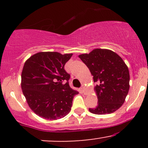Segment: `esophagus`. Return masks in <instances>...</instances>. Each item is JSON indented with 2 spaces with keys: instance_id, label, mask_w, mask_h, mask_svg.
<instances>
[{
  "instance_id": "esophagus-1",
  "label": "esophagus",
  "mask_w": 148,
  "mask_h": 148,
  "mask_svg": "<svg viewBox=\"0 0 148 148\" xmlns=\"http://www.w3.org/2000/svg\"><path fill=\"white\" fill-rule=\"evenodd\" d=\"M81 90L84 93V95H87V89H86V88L84 86H83L82 88H81Z\"/></svg>"
}]
</instances>
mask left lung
I'll use <instances>...</instances> for the list:
<instances>
[{"mask_svg": "<svg viewBox=\"0 0 148 148\" xmlns=\"http://www.w3.org/2000/svg\"><path fill=\"white\" fill-rule=\"evenodd\" d=\"M90 69L98 99L95 108H89L97 115L112 113L125 102L130 90V72L123 58L113 51L95 49L79 56Z\"/></svg>", "mask_w": 148, "mask_h": 148, "instance_id": "1", "label": "left lung"}]
</instances>
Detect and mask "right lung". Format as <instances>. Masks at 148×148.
Masks as SVG:
<instances>
[{"instance_id": "obj_1", "label": "right lung", "mask_w": 148, "mask_h": 148, "mask_svg": "<svg viewBox=\"0 0 148 148\" xmlns=\"http://www.w3.org/2000/svg\"><path fill=\"white\" fill-rule=\"evenodd\" d=\"M72 53L39 52L27 59L21 72V86L27 103L35 114L56 120L71 111L79 92L72 89L64 66ZM67 83L63 84V81Z\"/></svg>"}]
</instances>
